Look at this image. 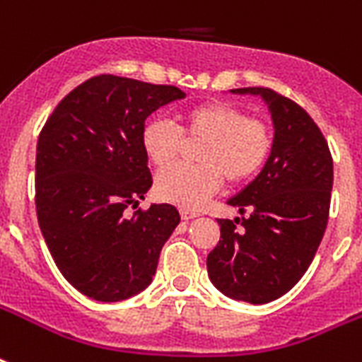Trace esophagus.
Listing matches in <instances>:
<instances>
[{
	"label": "esophagus",
	"instance_id": "34e87169",
	"mask_svg": "<svg viewBox=\"0 0 362 362\" xmlns=\"http://www.w3.org/2000/svg\"><path fill=\"white\" fill-rule=\"evenodd\" d=\"M180 216L184 221H189V220H193V218H197V214H195V212H189V210H182Z\"/></svg>",
	"mask_w": 362,
	"mask_h": 362
}]
</instances>
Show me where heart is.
<instances>
[{"label": "heart", "instance_id": "b5f03b06", "mask_svg": "<svg viewBox=\"0 0 362 362\" xmlns=\"http://www.w3.org/2000/svg\"><path fill=\"white\" fill-rule=\"evenodd\" d=\"M180 122L187 138L204 141L196 154L199 165L169 168L156 178V195L180 209H199L220 189L223 178L229 184L250 180L272 152L269 122L252 118L235 105H195L182 112ZM181 134L167 120L148 122L141 136L146 158L159 169L168 167L181 149Z\"/></svg>", "mask_w": 362, "mask_h": 362}]
</instances>
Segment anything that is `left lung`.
<instances>
[{
  "mask_svg": "<svg viewBox=\"0 0 362 362\" xmlns=\"http://www.w3.org/2000/svg\"><path fill=\"white\" fill-rule=\"evenodd\" d=\"M231 92L267 103L274 144L255 180L227 201L242 218L218 221L221 237L206 269L226 297L267 304L303 278L320 247L331 206L332 158L320 127L295 101L269 88Z\"/></svg>",
  "mask_w": 362,
  "mask_h": 362,
  "instance_id": "obj_1",
  "label": "left lung"
}]
</instances>
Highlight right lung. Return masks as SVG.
I'll use <instances>...</instances> for the list:
<instances>
[{
	"label": "right lung",
	"mask_w": 362,
	"mask_h": 362,
	"mask_svg": "<svg viewBox=\"0 0 362 362\" xmlns=\"http://www.w3.org/2000/svg\"><path fill=\"white\" fill-rule=\"evenodd\" d=\"M176 86L99 75L54 109L37 141V220L56 267L82 295L118 303L144 291L180 223L173 204L127 218L152 187L142 129L152 112L184 99Z\"/></svg>",
	"instance_id": "add662e5"
}]
</instances>
